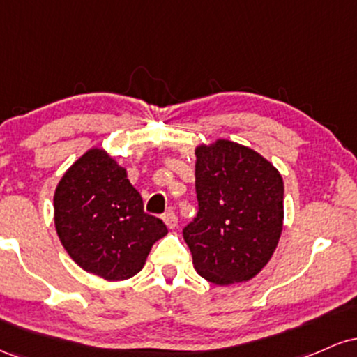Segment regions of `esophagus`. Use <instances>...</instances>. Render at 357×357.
<instances>
[{"label":"esophagus","mask_w":357,"mask_h":357,"mask_svg":"<svg viewBox=\"0 0 357 357\" xmlns=\"http://www.w3.org/2000/svg\"><path fill=\"white\" fill-rule=\"evenodd\" d=\"M162 220H165L166 227L169 228V230H174V228L178 227V216H176V213L173 210H169L167 213H165Z\"/></svg>","instance_id":"1"}]
</instances>
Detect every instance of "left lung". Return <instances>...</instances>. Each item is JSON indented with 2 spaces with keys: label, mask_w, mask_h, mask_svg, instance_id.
Masks as SVG:
<instances>
[{
  "label": "left lung",
  "mask_w": 357,
  "mask_h": 357,
  "mask_svg": "<svg viewBox=\"0 0 357 357\" xmlns=\"http://www.w3.org/2000/svg\"><path fill=\"white\" fill-rule=\"evenodd\" d=\"M198 215L183 230L196 272L215 285L248 282L284 228V179L252 147L228 139L196 146Z\"/></svg>",
  "instance_id": "left-lung-1"
}]
</instances>
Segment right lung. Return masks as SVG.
<instances>
[{"mask_svg": "<svg viewBox=\"0 0 357 357\" xmlns=\"http://www.w3.org/2000/svg\"><path fill=\"white\" fill-rule=\"evenodd\" d=\"M53 220L72 260L109 282L141 272L153 245L167 233L161 220L144 213L127 169L104 147H90L61 176Z\"/></svg>", "mask_w": 357, "mask_h": 357, "instance_id": "right-lung-1", "label": "right lung"}]
</instances>
